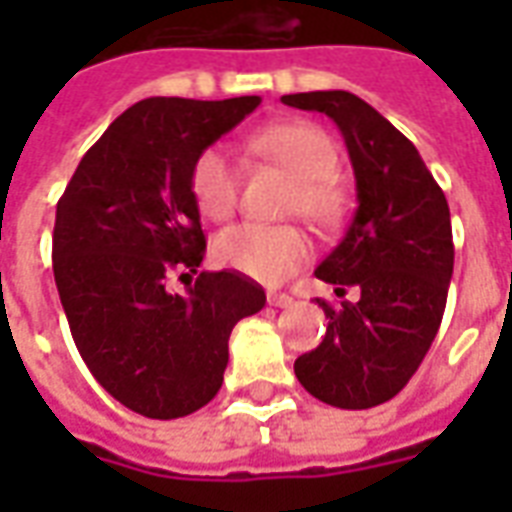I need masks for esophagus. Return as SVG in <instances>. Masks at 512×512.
<instances>
[{
	"label": "esophagus",
	"instance_id": "esophagus-1",
	"mask_svg": "<svg viewBox=\"0 0 512 512\" xmlns=\"http://www.w3.org/2000/svg\"><path fill=\"white\" fill-rule=\"evenodd\" d=\"M268 304H271V307H290L293 299H290L288 293H268Z\"/></svg>",
	"mask_w": 512,
	"mask_h": 512
}]
</instances>
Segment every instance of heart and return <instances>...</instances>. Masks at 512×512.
Returning a JSON list of instances; mask_svg holds the SVG:
<instances>
[{"label": "heart", "instance_id": "1", "mask_svg": "<svg viewBox=\"0 0 512 512\" xmlns=\"http://www.w3.org/2000/svg\"><path fill=\"white\" fill-rule=\"evenodd\" d=\"M257 156L274 161L296 178L293 211L318 227H337L345 216V191L334 180L340 167L337 147L312 123H274L249 136ZM191 200L205 219L224 222L238 205V167L222 147H208L194 158L189 175ZM312 246L304 230L293 224L244 222L224 230L213 255L219 266L238 271L249 279L279 285L307 263Z\"/></svg>", "mask_w": 512, "mask_h": 512}]
</instances>
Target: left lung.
<instances>
[{
  "mask_svg": "<svg viewBox=\"0 0 512 512\" xmlns=\"http://www.w3.org/2000/svg\"><path fill=\"white\" fill-rule=\"evenodd\" d=\"M282 104L332 117L351 156L356 213L315 277L337 296L318 299L323 343L296 359V378L337 408L381 406L408 384L439 332L452 279L450 205L417 147L384 115L345 90L282 95Z\"/></svg>",
  "mask_w": 512,
  "mask_h": 512,
  "instance_id": "obj_1",
  "label": "left lung"
}]
</instances>
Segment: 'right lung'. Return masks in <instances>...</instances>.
Masks as SVG:
<instances>
[{"label": "right lung", "mask_w": 512, "mask_h": 512, "mask_svg": "<svg viewBox=\"0 0 512 512\" xmlns=\"http://www.w3.org/2000/svg\"><path fill=\"white\" fill-rule=\"evenodd\" d=\"M260 98H145L106 128L57 202L54 282L73 343L95 381L150 419L211 403L233 326L266 304L238 271H200L183 297L166 277L205 255L189 175L202 150Z\"/></svg>", "instance_id": "1"}]
</instances>
